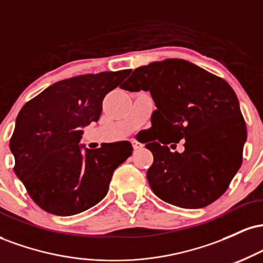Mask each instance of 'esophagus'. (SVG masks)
<instances>
[{"instance_id": "obj_1", "label": "esophagus", "mask_w": 263, "mask_h": 263, "mask_svg": "<svg viewBox=\"0 0 263 263\" xmlns=\"http://www.w3.org/2000/svg\"><path fill=\"white\" fill-rule=\"evenodd\" d=\"M131 143H132V147H134L135 149H138L142 147V143H140V142L136 141V140H131Z\"/></svg>"}]
</instances>
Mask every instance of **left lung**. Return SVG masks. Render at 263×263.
Listing matches in <instances>:
<instances>
[{
  "label": "left lung",
  "instance_id": "8db88e82",
  "mask_svg": "<svg viewBox=\"0 0 263 263\" xmlns=\"http://www.w3.org/2000/svg\"><path fill=\"white\" fill-rule=\"evenodd\" d=\"M122 89L149 91L157 106L152 128L172 138L156 136L146 144L153 155L147 179L157 197L185 209L221 197L240 170L247 137L232 87L193 63L165 59L135 69ZM180 139L184 152L171 153L166 144Z\"/></svg>",
  "mask_w": 263,
  "mask_h": 263
}]
</instances>
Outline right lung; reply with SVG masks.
<instances>
[{"mask_svg": "<svg viewBox=\"0 0 263 263\" xmlns=\"http://www.w3.org/2000/svg\"><path fill=\"white\" fill-rule=\"evenodd\" d=\"M131 70L60 80L21 108L10 141L14 173L39 208L59 216L85 211L107 194L114 171L132 155L128 141L81 153V127L98 122L102 100Z\"/></svg>", "mask_w": 263, "mask_h": 263, "instance_id": "1", "label": "right lung"}]
</instances>
